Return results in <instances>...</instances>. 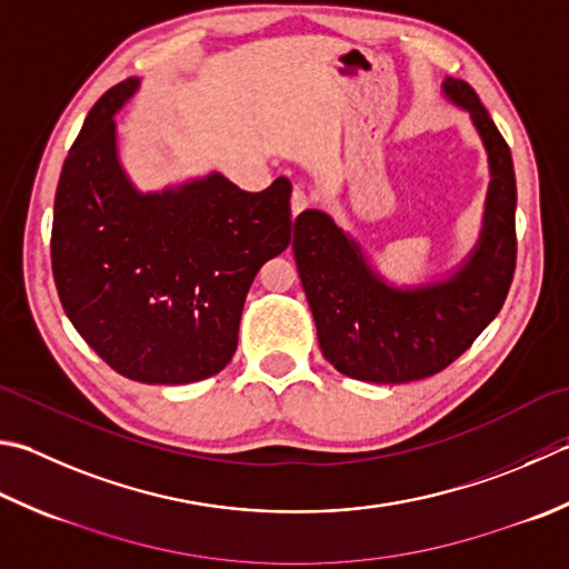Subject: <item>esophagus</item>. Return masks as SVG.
Returning a JSON list of instances; mask_svg holds the SVG:
<instances>
[{"mask_svg":"<svg viewBox=\"0 0 569 569\" xmlns=\"http://www.w3.org/2000/svg\"><path fill=\"white\" fill-rule=\"evenodd\" d=\"M308 204H310V197L303 192V189L296 187L293 194H291V211H293V217H298L300 211L308 209Z\"/></svg>","mask_w":569,"mask_h":569,"instance_id":"obj_1","label":"esophagus"}]
</instances>
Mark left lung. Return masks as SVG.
<instances>
[{
  "label": "left lung",
  "instance_id": "left-lung-1",
  "mask_svg": "<svg viewBox=\"0 0 569 569\" xmlns=\"http://www.w3.org/2000/svg\"><path fill=\"white\" fill-rule=\"evenodd\" d=\"M443 93L469 110L491 164L481 239L459 271L447 281L395 288L326 211L306 209L293 224V253L322 358L352 380L402 385L441 372L498 316L513 283L518 241L510 148L469 83L447 78Z\"/></svg>",
  "mask_w": 569,
  "mask_h": 569
}]
</instances>
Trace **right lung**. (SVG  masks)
<instances>
[{"instance_id": "1", "label": "right lung", "mask_w": 569, "mask_h": 569, "mask_svg": "<svg viewBox=\"0 0 569 569\" xmlns=\"http://www.w3.org/2000/svg\"><path fill=\"white\" fill-rule=\"evenodd\" d=\"M128 78L100 96L56 187L51 266L66 316L128 380L189 385L237 352L243 300L291 243V182L243 192L224 174L142 194L122 172L113 116Z\"/></svg>"}]
</instances>
